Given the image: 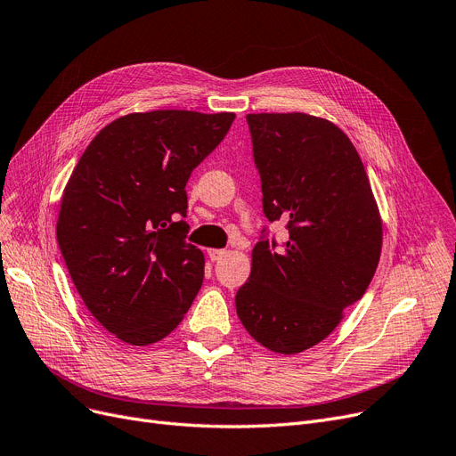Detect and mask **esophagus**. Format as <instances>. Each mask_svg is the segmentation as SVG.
I'll list each match as a JSON object with an SVG mask.
<instances>
[{
	"instance_id": "obj_1",
	"label": "esophagus",
	"mask_w": 456,
	"mask_h": 456,
	"mask_svg": "<svg viewBox=\"0 0 456 456\" xmlns=\"http://www.w3.org/2000/svg\"><path fill=\"white\" fill-rule=\"evenodd\" d=\"M207 253L210 256V261H220V259H224V256L227 255L225 249H207Z\"/></svg>"
}]
</instances>
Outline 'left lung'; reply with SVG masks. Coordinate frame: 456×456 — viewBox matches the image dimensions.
Wrapping results in <instances>:
<instances>
[{
	"label": "left lung",
	"instance_id": "1",
	"mask_svg": "<svg viewBox=\"0 0 456 456\" xmlns=\"http://www.w3.org/2000/svg\"><path fill=\"white\" fill-rule=\"evenodd\" d=\"M246 118L265 216L285 220L289 239L280 249L256 242L236 314L265 348L300 354L324 341L365 294L380 261L382 217L339 126L300 111Z\"/></svg>",
	"mask_w": 456,
	"mask_h": 456
}]
</instances>
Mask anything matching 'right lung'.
<instances>
[{"instance_id":"1","label":"right lung","mask_w":456,"mask_h":456,"mask_svg":"<svg viewBox=\"0 0 456 456\" xmlns=\"http://www.w3.org/2000/svg\"><path fill=\"white\" fill-rule=\"evenodd\" d=\"M234 113H128L98 132L61 197L57 244L94 319L134 346L162 341L203 285L205 256L184 242L186 183Z\"/></svg>"}]
</instances>
